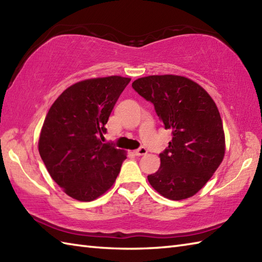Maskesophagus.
Returning a JSON list of instances; mask_svg holds the SVG:
<instances>
[{
  "mask_svg": "<svg viewBox=\"0 0 262 262\" xmlns=\"http://www.w3.org/2000/svg\"><path fill=\"white\" fill-rule=\"evenodd\" d=\"M135 155H137V157H142V155H145L147 153V149L145 147H140L137 148L134 151Z\"/></svg>",
  "mask_w": 262,
  "mask_h": 262,
  "instance_id": "1",
  "label": "esophagus"
}]
</instances>
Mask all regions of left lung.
Wrapping results in <instances>:
<instances>
[{"label":"left lung","mask_w":262,"mask_h":262,"mask_svg":"<svg viewBox=\"0 0 262 262\" xmlns=\"http://www.w3.org/2000/svg\"><path fill=\"white\" fill-rule=\"evenodd\" d=\"M133 89L152 102L172 141L160 153L161 166L147 176L159 193L171 200L193 196L222 163L225 153L223 124L214 100L196 82L178 75H151Z\"/></svg>","instance_id":"1"}]
</instances>
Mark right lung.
Instances as JSON below:
<instances>
[{
	"mask_svg": "<svg viewBox=\"0 0 262 262\" xmlns=\"http://www.w3.org/2000/svg\"><path fill=\"white\" fill-rule=\"evenodd\" d=\"M130 79L77 82L60 94L43 121L38 148L53 180L70 197L91 202L114 185L126 154L102 143L109 116Z\"/></svg>",
	"mask_w": 262,
	"mask_h": 262,
	"instance_id": "right-lung-1",
	"label": "right lung"
}]
</instances>
